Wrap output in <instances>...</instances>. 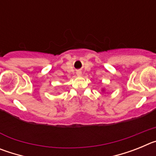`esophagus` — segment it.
I'll return each mask as SVG.
<instances>
[{"instance_id": "1", "label": "esophagus", "mask_w": 156, "mask_h": 156, "mask_svg": "<svg viewBox=\"0 0 156 156\" xmlns=\"http://www.w3.org/2000/svg\"><path fill=\"white\" fill-rule=\"evenodd\" d=\"M76 74H77V76H81V72L80 71H77V73H76Z\"/></svg>"}]
</instances>
